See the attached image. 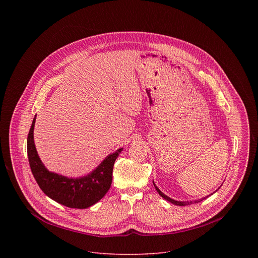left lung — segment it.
<instances>
[{
	"mask_svg": "<svg viewBox=\"0 0 258 258\" xmlns=\"http://www.w3.org/2000/svg\"><path fill=\"white\" fill-rule=\"evenodd\" d=\"M153 185H154V187H155V189H156V191L158 192V194L162 197V198H164L165 200H167L168 202H170V203H172V204H174V205H177V206H185V205H190V204H193V203H198V202H200V201H202V200H204V199H206V198H208L210 195H212V194H210V195H208V196H206V197H203V198H201V199H198V200H195V201H177V200H174V199H172V198H170V197H168L167 195H165L164 193H162L160 190H159V188H157V186L155 185V182H154V180H153ZM219 189V188H218ZM217 189V190H218ZM216 190V191H217ZM215 191V192H216ZM215 192H213V193H215Z\"/></svg>",
	"mask_w": 258,
	"mask_h": 258,
	"instance_id": "left-lung-1",
	"label": "left lung"
}]
</instances>
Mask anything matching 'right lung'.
<instances>
[{"mask_svg": "<svg viewBox=\"0 0 258 258\" xmlns=\"http://www.w3.org/2000/svg\"><path fill=\"white\" fill-rule=\"evenodd\" d=\"M33 117L27 136V156L31 172L41 190L52 200L70 208L85 209L99 202L111 187L113 165L123 148L109 154L93 171L80 177H68L46 168L35 149Z\"/></svg>", "mask_w": 258, "mask_h": 258, "instance_id": "obj_1", "label": "right lung"}]
</instances>
